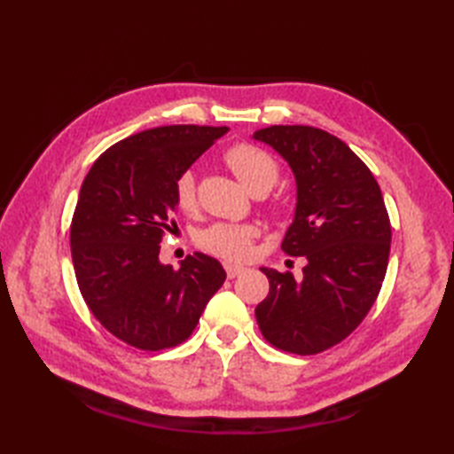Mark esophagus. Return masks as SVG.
<instances>
[{
	"instance_id": "esophagus-1",
	"label": "esophagus",
	"mask_w": 454,
	"mask_h": 454,
	"mask_svg": "<svg viewBox=\"0 0 454 454\" xmlns=\"http://www.w3.org/2000/svg\"><path fill=\"white\" fill-rule=\"evenodd\" d=\"M224 269H226V275H228L230 278H234V277H238V275H242V273H244V267H242V265L226 263V265H224Z\"/></svg>"
}]
</instances>
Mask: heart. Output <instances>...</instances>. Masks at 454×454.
<instances>
[{
    "instance_id": "1",
    "label": "heart",
    "mask_w": 454,
    "mask_h": 454,
    "mask_svg": "<svg viewBox=\"0 0 454 454\" xmlns=\"http://www.w3.org/2000/svg\"><path fill=\"white\" fill-rule=\"evenodd\" d=\"M226 166L234 171V176L244 183V187L252 192H267L278 181L277 160L257 144L239 142L230 146L224 153ZM176 200L177 207L192 215L197 210V183L192 171H183L176 181ZM257 230L249 224H212L202 230L199 236V246L205 252L224 257V259H244L252 249Z\"/></svg>"
}]
</instances>
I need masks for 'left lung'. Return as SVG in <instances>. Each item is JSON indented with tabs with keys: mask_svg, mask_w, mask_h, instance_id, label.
<instances>
[{
	"mask_svg": "<svg viewBox=\"0 0 454 454\" xmlns=\"http://www.w3.org/2000/svg\"><path fill=\"white\" fill-rule=\"evenodd\" d=\"M254 138L277 150L296 179V210L283 252L306 257L302 281L262 267L269 294L255 308L265 340L294 355L343 341L369 314L387 275L392 228L379 183L333 134L275 124Z\"/></svg>",
	"mask_w": 454,
	"mask_h": 454,
	"instance_id": "1",
	"label": "left lung"
}]
</instances>
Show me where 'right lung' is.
I'll return each instance as SVG.
<instances>
[{
	"label": "right lung",
	"instance_id": "1",
	"mask_svg": "<svg viewBox=\"0 0 454 454\" xmlns=\"http://www.w3.org/2000/svg\"><path fill=\"white\" fill-rule=\"evenodd\" d=\"M226 127L171 124L114 144L95 160L70 228L75 278L105 330L137 349L183 343L226 271L215 257L160 263L163 234L176 228V181L224 137Z\"/></svg>",
	"mask_w": 454,
	"mask_h": 454
}]
</instances>
